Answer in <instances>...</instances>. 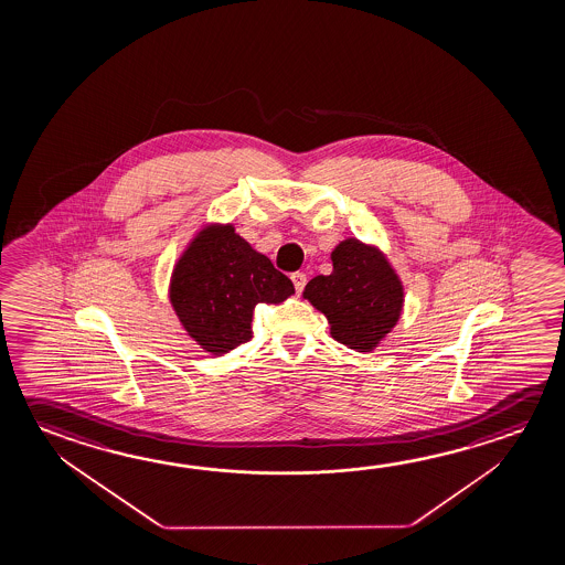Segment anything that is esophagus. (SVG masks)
I'll list each match as a JSON object with an SVG mask.
<instances>
[{
  "label": "esophagus",
  "instance_id": "esophagus-1",
  "mask_svg": "<svg viewBox=\"0 0 565 565\" xmlns=\"http://www.w3.org/2000/svg\"><path fill=\"white\" fill-rule=\"evenodd\" d=\"M291 281H294V286H296L297 296H299V294L303 291V287H306L307 276L303 271H296V274H291Z\"/></svg>",
  "mask_w": 565,
  "mask_h": 565
}]
</instances>
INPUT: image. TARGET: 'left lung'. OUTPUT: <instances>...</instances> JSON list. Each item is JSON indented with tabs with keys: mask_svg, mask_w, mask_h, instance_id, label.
<instances>
[{
	"mask_svg": "<svg viewBox=\"0 0 565 565\" xmlns=\"http://www.w3.org/2000/svg\"><path fill=\"white\" fill-rule=\"evenodd\" d=\"M333 271L317 276L303 297L331 324V337L356 352H372L398 323L404 286L384 252L347 238L331 252Z\"/></svg>",
	"mask_w": 565,
	"mask_h": 565,
	"instance_id": "left-lung-1",
	"label": "left lung"
}]
</instances>
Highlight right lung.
I'll use <instances>...</instances> for the list:
<instances>
[{"label": "right lung", "instance_id": "1", "mask_svg": "<svg viewBox=\"0 0 565 565\" xmlns=\"http://www.w3.org/2000/svg\"><path fill=\"white\" fill-rule=\"evenodd\" d=\"M291 279L254 250L232 224H206L189 242L169 284V301L186 334L221 356L252 339L258 303L294 296Z\"/></svg>", "mask_w": 565, "mask_h": 565}]
</instances>
